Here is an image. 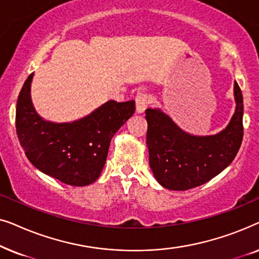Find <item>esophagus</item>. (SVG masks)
<instances>
[{
    "instance_id": "1",
    "label": "esophagus",
    "mask_w": 259,
    "mask_h": 259,
    "mask_svg": "<svg viewBox=\"0 0 259 259\" xmlns=\"http://www.w3.org/2000/svg\"><path fill=\"white\" fill-rule=\"evenodd\" d=\"M148 95L146 93H138L136 97V107H137V113L139 114H143L145 109L147 108L148 106Z\"/></svg>"
}]
</instances>
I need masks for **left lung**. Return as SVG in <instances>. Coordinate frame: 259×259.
<instances>
[{
  "instance_id": "obj_1",
  "label": "left lung",
  "mask_w": 259,
  "mask_h": 259,
  "mask_svg": "<svg viewBox=\"0 0 259 259\" xmlns=\"http://www.w3.org/2000/svg\"><path fill=\"white\" fill-rule=\"evenodd\" d=\"M236 109L224 130L194 136L180 128L160 108H147L146 144L150 167L162 187L186 191L214 178L231 164L243 140V95L233 86Z\"/></svg>"
}]
</instances>
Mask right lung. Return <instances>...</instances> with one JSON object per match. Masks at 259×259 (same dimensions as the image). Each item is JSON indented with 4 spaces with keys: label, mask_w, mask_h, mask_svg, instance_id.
<instances>
[{
    "label": "right lung",
    "mask_w": 259,
    "mask_h": 259,
    "mask_svg": "<svg viewBox=\"0 0 259 259\" xmlns=\"http://www.w3.org/2000/svg\"><path fill=\"white\" fill-rule=\"evenodd\" d=\"M33 76H28L16 104V132L28 160L67 185H90L100 177L112 138L133 115L136 102L109 100L74 121H47L31 102Z\"/></svg>",
    "instance_id": "1"
}]
</instances>
